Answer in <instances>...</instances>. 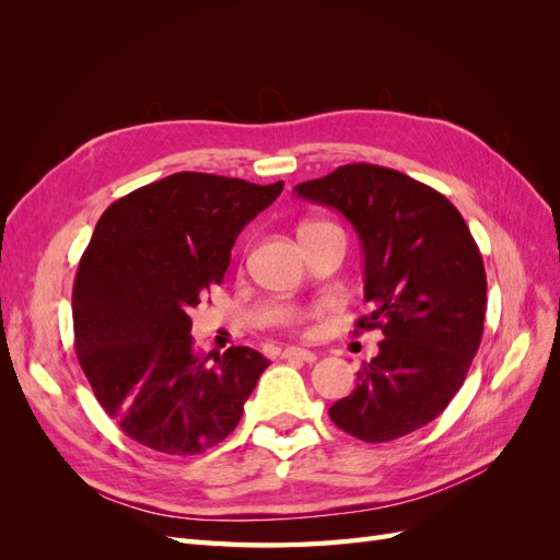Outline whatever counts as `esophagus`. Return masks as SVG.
<instances>
[{"label":"esophagus","instance_id":"esophagus-1","mask_svg":"<svg viewBox=\"0 0 560 560\" xmlns=\"http://www.w3.org/2000/svg\"><path fill=\"white\" fill-rule=\"evenodd\" d=\"M284 360H296V362H306V364H313L317 360V352L313 350H306V348H284L282 352Z\"/></svg>","mask_w":560,"mask_h":560}]
</instances>
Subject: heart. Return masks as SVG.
I'll list each match as a JSON object with an SVG mask.
<instances>
[{
	"label": "heart",
	"instance_id": "b5f03b06",
	"mask_svg": "<svg viewBox=\"0 0 560 560\" xmlns=\"http://www.w3.org/2000/svg\"><path fill=\"white\" fill-rule=\"evenodd\" d=\"M315 224H322V222H311V224H303L301 229H308V226H315Z\"/></svg>",
	"mask_w": 560,
	"mask_h": 560
}]
</instances>
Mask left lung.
Returning a JSON list of instances; mask_svg holds the SVG:
<instances>
[{
  "label": "left lung",
  "mask_w": 560,
  "mask_h": 560,
  "mask_svg": "<svg viewBox=\"0 0 560 560\" xmlns=\"http://www.w3.org/2000/svg\"><path fill=\"white\" fill-rule=\"evenodd\" d=\"M294 194L358 231L371 306L358 329L385 336L331 420L369 444L428 425L463 387L483 334L486 270L463 214L430 186L371 163L341 165Z\"/></svg>",
  "instance_id": "1"
}]
</instances>
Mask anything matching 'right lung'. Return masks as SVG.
Returning a JSON list of instances; mask_svg holds the SVG:
<instances>
[{
    "instance_id": "right-lung-1",
    "label": "right lung",
    "mask_w": 560,
    "mask_h": 560,
    "mask_svg": "<svg viewBox=\"0 0 560 560\" xmlns=\"http://www.w3.org/2000/svg\"><path fill=\"white\" fill-rule=\"evenodd\" d=\"M282 186L175 173L100 217L74 280V348L100 406L142 446L198 455L241 422L270 362L247 346L198 358L189 313Z\"/></svg>"
}]
</instances>
